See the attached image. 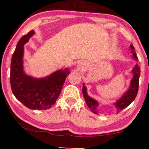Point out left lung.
Listing matches in <instances>:
<instances>
[{
	"label": "left lung",
	"instance_id": "obj_1",
	"mask_svg": "<svg viewBox=\"0 0 149 149\" xmlns=\"http://www.w3.org/2000/svg\"><path fill=\"white\" fill-rule=\"evenodd\" d=\"M130 48L132 50L134 58L136 60H137V56H136V53L134 52V47L132 45H130ZM132 72L134 73V77L131 81V85H130V89L123 95V97L120 100H117V102L115 103V111L117 114L120 113L122 110L125 109L126 107H127L135 100L136 95H137L138 87H139V78L140 75V69L138 64L136 65V66L133 68ZM82 91L87 107L89 108V109H90L91 112L97 114L96 108L97 105H98V104H97V102L95 100L91 98V97H90L87 95V89L85 87V85H83V86Z\"/></svg>",
	"mask_w": 149,
	"mask_h": 149
}]
</instances>
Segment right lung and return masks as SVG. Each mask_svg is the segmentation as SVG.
Returning <instances> with one entry per match:
<instances>
[{
	"label": "right lung",
	"mask_w": 149,
	"mask_h": 149,
	"mask_svg": "<svg viewBox=\"0 0 149 149\" xmlns=\"http://www.w3.org/2000/svg\"><path fill=\"white\" fill-rule=\"evenodd\" d=\"M34 33L31 30L17 42L11 59L10 83L15 97L25 107L31 110H46L56 103L70 72L68 68L58 70L43 79L32 78L24 72V45Z\"/></svg>",
	"instance_id": "1"
}]
</instances>
